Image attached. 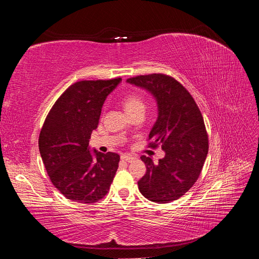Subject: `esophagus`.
<instances>
[{"label": "esophagus", "instance_id": "1", "mask_svg": "<svg viewBox=\"0 0 259 259\" xmlns=\"http://www.w3.org/2000/svg\"><path fill=\"white\" fill-rule=\"evenodd\" d=\"M121 159L123 160V161H126V162H131V161H133L134 160L135 158L133 155H130V154H123L122 156H121Z\"/></svg>", "mask_w": 259, "mask_h": 259}]
</instances>
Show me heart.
I'll return each instance as SVG.
<instances>
[{
  "instance_id": "heart-1",
  "label": "heart",
  "mask_w": 259,
  "mask_h": 259,
  "mask_svg": "<svg viewBox=\"0 0 259 259\" xmlns=\"http://www.w3.org/2000/svg\"><path fill=\"white\" fill-rule=\"evenodd\" d=\"M122 106L124 108L125 112L128 115L138 112V111H145V101L142 95L137 93H130L125 96L122 100Z\"/></svg>"
}]
</instances>
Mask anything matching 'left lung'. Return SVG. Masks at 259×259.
Listing matches in <instances>:
<instances>
[{"instance_id": "obj_1", "label": "left lung", "mask_w": 259, "mask_h": 259, "mask_svg": "<svg viewBox=\"0 0 259 259\" xmlns=\"http://www.w3.org/2000/svg\"><path fill=\"white\" fill-rule=\"evenodd\" d=\"M126 82L154 97L158 119L149 134V146L161 145L165 152L158 164L149 156L140 158L147 171L139 179L138 189L152 202L175 201L197 182L207 156L208 137L200 109L190 93L171 76L153 73Z\"/></svg>"}]
</instances>
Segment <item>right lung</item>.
<instances>
[{
    "label": "right lung",
    "instance_id": "right-lung-1",
    "mask_svg": "<svg viewBox=\"0 0 259 259\" xmlns=\"http://www.w3.org/2000/svg\"><path fill=\"white\" fill-rule=\"evenodd\" d=\"M122 79L80 81L56 100L38 137V149L51 182L69 200L95 203L108 193L120 155L89 146L107 96Z\"/></svg>",
    "mask_w": 259,
    "mask_h": 259
}]
</instances>
